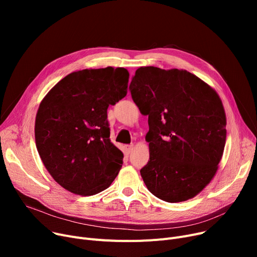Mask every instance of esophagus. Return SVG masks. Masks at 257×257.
I'll return each instance as SVG.
<instances>
[{
  "label": "esophagus",
  "mask_w": 257,
  "mask_h": 257,
  "mask_svg": "<svg viewBox=\"0 0 257 257\" xmlns=\"http://www.w3.org/2000/svg\"><path fill=\"white\" fill-rule=\"evenodd\" d=\"M134 149V146L133 145H127L126 146V150H127V153H131Z\"/></svg>",
  "instance_id": "esophagus-1"
}]
</instances>
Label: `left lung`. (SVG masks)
<instances>
[{
    "label": "left lung",
    "instance_id": "8db88e82",
    "mask_svg": "<svg viewBox=\"0 0 257 257\" xmlns=\"http://www.w3.org/2000/svg\"><path fill=\"white\" fill-rule=\"evenodd\" d=\"M131 97L148 115L150 160L141 170L146 186L170 203L196 197L219 169L226 114L211 86L185 70L139 67Z\"/></svg>",
    "mask_w": 257,
    "mask_h": 257
}]
</instances>
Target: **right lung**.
<instances>
[{
  "label": "right lung",
  "instance_id": "add662e5",
  "mask_svg": "<svg viewBox=\"0 0 257 257\" xmlns=\"http://www.w3.org/2000/svg\"><path fill=\"white\" fill-rule=\"evenodd\" d=\"M128 81L124 67L77 71L40 102L34 127L37 151L66 191L92 196L117 176L124 154L109 140L107 108L126 96Z\"/></svg>",
  "mask_w": 257,
  "mask_h": 257
}]
</instances>
